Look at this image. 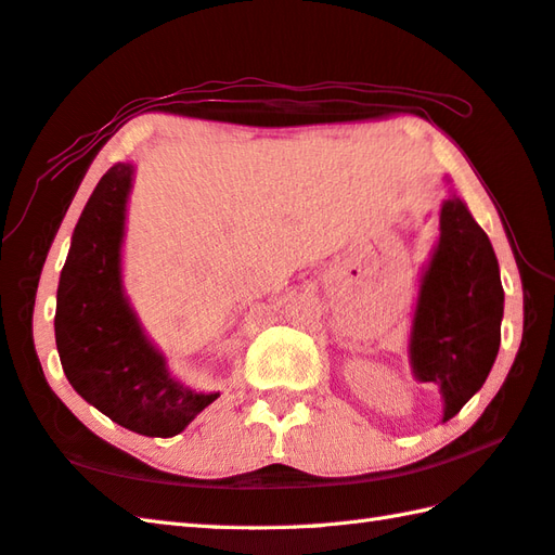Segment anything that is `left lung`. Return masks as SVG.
<instances>
[{
	"mask_svg": "<svg viewBox=\"0 0 555 555\" xmlns=\"http://www.w3.org/2000/svg\"><path fill=\"white\" fill-rule=\"evenodd\" d=\"M503 284L493 245L460 197L442 202L440 241L423 271L409 358L440 387L450 421L483 387L501 346Z\"/></svg>",
	"mask_w": 555,
	"mask_h": 555,
	"instance_id": "obj_1",
	"label": "left lung"
}]
</instances>
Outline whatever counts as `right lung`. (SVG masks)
<instances>
[{
    "label": "right lung",
    "instance_id": "right-lung-1",
    "mask_svg": "<svg viewBox=\"0 0 555 555\" xmlns=\"http://www.w3.org/2000/svg\"><path fill=\"white\" fill-rule=\"evenodd\" d=\"M134 168L117 163L95 184L60 274L54 339L69 385L122 428L172 438L219 392L172 379L122 291L119 249Z\"/></svg>",
    "mask_w": 555,
    "mask_h": 555
}]
</instances>
